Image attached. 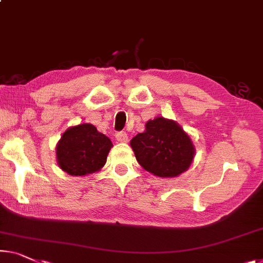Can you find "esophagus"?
<instances>
[{"label": "esophagus", "mask_w": 263, "mask_h": 263, "mask_svg": "<svg viewBox=\"0 0 263 263\" xmlns=\"http://www.w3.org/2000/svg\"><path fill=\"white\" fill-rule=\"evenodd\" d=\"M116 139H117V142H119V143H126L127 142V139H128V136H127V133L126 132H117L116 133Z\"/></svg>", "instance_id": "34e87169"}]
</instances>
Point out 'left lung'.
Segmentation results:
<instances>
[{
  "label": "left lung",
  "instance_id": "8db88e82",
  "mask_svg": "<svg viewBox=\"0 0 263 263\" xmlns=\"http://www.w3.org/2000/svg\"><path fill=\"white\" fill-rule=\"evenodd\" d=\"M143 169L162 178L177 177L189 169L196 148L190 136L171 119L156 117L145 124V131L130 142Z\"/></svg>",
  "mask_w": 263,
  "mask_h": 263
}]
</instances>
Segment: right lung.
<instances>
[{
  "mask_svg": "<svg viewBox=\"0 0 263 263\" xmlns=\"http://www.w3.org/2000/svg\"><path fill=\"white\" fill-rule=\"evenodd\" d=\"M113 144L92 124L82 123L62 133L55 147L59 167L70 176H88L105 165Z\"/></svg>",
  "mask_w": 263,
  "mask_h": 263,
  "instance_id": "1",
  "label": "right lung"
}]
</instances>
